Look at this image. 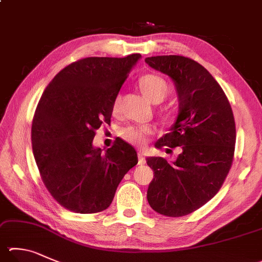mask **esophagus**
<instances>
[{
	"instance_id": "esophagus-1",
	"label": "esophagus",
	"mask_w": 262,
	"mask_h": 262,
	"mask_svg": "<svg viewBox=\"0 0 262 262\" xmlns=\"http://www.w3.org/2000/svg\"><path fill=\"white\" fill-rule=\"evenodd\" d=\"M139 164L140 165H144L145 164V158H144V155L143 152H139Z\"/></svg>"
}]
</instances>
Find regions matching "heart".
Wrapping results in <instances>:
<instances>
[{"label":"heart","instance_id":"heart-1","mask_svg":"<svg viewBox=\"0 0 262 262\" xmlns=\"http://www.w3.org/2000/svg\"><path fill=\"white\" fill-rule=\"evenodd\" d=\"M140 88L145 96L150 101L155 103H159L167 96L168 94V83L166 80L159 74L149 73L145 74L139 80ZM121 96L117 95L112 103V113L117 115L120 108ZM152 129L147 126H129L126 127L121 132L122 139L127 141L128 143L134 144L136 146H143L147 142V135L151 134Z\"/></svg>","mask_w":262,"mask_h":262}]
</instances>
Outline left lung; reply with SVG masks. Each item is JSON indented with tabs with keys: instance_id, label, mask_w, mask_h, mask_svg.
Instances as JSON below:
<instances>
[{
	"instance_id": "8db88e82",
	"label": "left lung",
	"mask_w": 262,
	"mask_h": 262,
	"mask_svg": "<svg viewBox=\"0 0 262 262\" xmlns=\"http://www.w3.org/2000/svg\"><path fill=\"white\" fill-rule=\"evenodd\" d=\"M145 61L172 78L179 95L177 121L156 147H182L173 164L161 157L146 158L155 173L147 202L163 215L184 216L211 201L229 173L236 143L234 113L220 84L196 60L169 55Z\"/></svg>"
}]
</instances>
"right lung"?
I'll return each instance as SVG.
<instances>
[{
	"label": "right lung",
	"instance_id": "right-lung-1",
	"mask_svg": "<svg viewBox=\"0 0 262 262\" xmlns=\"http://www.w3.org/2000/svg\"><path fill=\"white\" fill-rule=\"evenodd\" d=\"M140 54L87 57L64 68L47 85L32 122V149L40 177L66 210L90 214L111 205L119 183L137 164L125 141L103 154L96 130L112 116V103Z\"/></svg>",
	"mask_w": 262,
	"mask_h": 262
}]
</instances>
